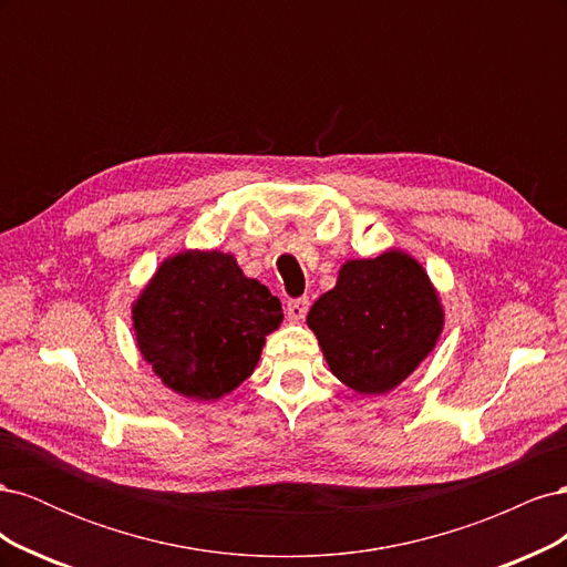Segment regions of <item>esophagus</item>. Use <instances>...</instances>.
<instances>
[{
	"label": "esophagus",
	"instance_id": "1",
	"mask_svg": "<svg viewBox=\"0 0 567 567\" xmlns=\"http://www.w3.org/2000/svg\"><path fill=\"white\" fill-rule=\"evenodd\" d=\"M307 310H310V300H307V298H293V300H288V305H286V312H288L290 321L305 319Z\"/></svg>",
	"mask_w": 567,
	"mask_h": 567
}]
</instances>
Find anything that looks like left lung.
Returning a JSON list of instances; mask_svg holds the SVG:
<instances>
[{"label": "left lung", "mask_w": 567, "mask_h": 567, "mask_svg": "<svg viewBox=\"0 0 567 567\" xmlns=\"http://www.w3.org/2000/svg\"><path fill=\"white\" fill-rule=\"evenodd\" d=\"M326 364L362 394L398 388L433 352L444 312L425 269L402 250L348 260L307 315Z\"/></svg>", "instance_id": "8db88e82"}]
</instances>
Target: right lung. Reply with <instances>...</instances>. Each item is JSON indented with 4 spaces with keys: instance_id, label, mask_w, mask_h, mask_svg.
Wrapping results in <instances>:
<instances>
[{
    "instance_id": "add662e5",
    "label": "right lung",
    "mask_w": 567,
    "mask_h": 567,
    "mask_svg": "<svg viewBox=\"0 0 567 567\" xmlns=\"http://www.w3.org/2000/svg\"><path fill=\"white\" fill-rule=\"evenodd\" d=\"M136 348L184 398L210 402L255 371L281 302L244 277L234 255L186 250L167 260L132 305Z\"/></svg>"
}]
</instances>
